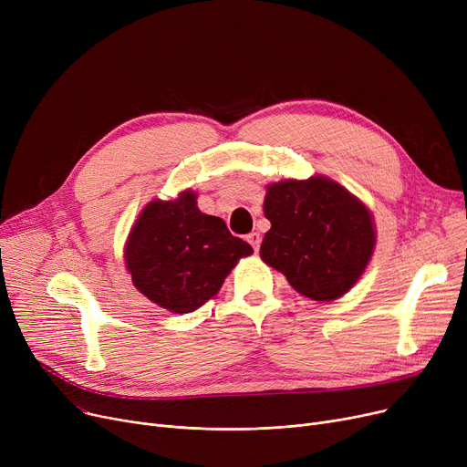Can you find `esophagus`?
<instances>
[{"mask_svg":"<svg viewBox=\"0 0 467 467\" xmlns=\"http://www.w3.org/2000/svg\"><path fill=\"white\" fill-rule=\"evenodd\" d=\"M246 240L252 244V248H254L255 252L259 250V246H261V234H259V233H255V231L250 233V234L246 236Z\"/></svg>","mask_w":467,"mask_h":467,"instance_id":"esophagus-1","label":"esophagus"}]
</instances>
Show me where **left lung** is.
I'll list each match as a JSON object with an SVG mask.
<instances>
[{
  "label": "left lung",
  "instance_id": "1",
  "mask_svg": "<svg viewBox=\"0 0 467 467\" xmlns=\"http://www.w3.org/2000/svg\"><path fill=\"white\" fill-rule=\"evenodd\" d=\"M263 212L271 229L265 233L261 259L312 301L345 296L373 257L371 210L331 178L268 183Z\"/></svg>",
  "mask_w": 467,
  "mask_h": 467
}]
</instances>
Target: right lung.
Wrapping results in <instances>:
<instances>
[{"label":"right lung","instance_id":"obj_1","mask_svg":"<svg viewBox=\"0 0 467 467\" xmlns=\"http://www.w3.org/2000/svg\"><path fill=\"white\" fill-rule=\"evenodd\" d=\"M252 254L223 219L199 210L191 189L174 201L145 204L125 242L134 287L174 314L194 312L213 299L236 263Z\"/></svg>","mask_w":467,"mask_h":467}]
</instances>
